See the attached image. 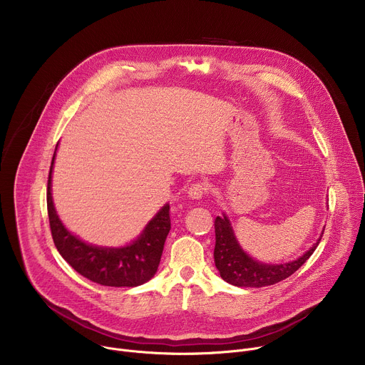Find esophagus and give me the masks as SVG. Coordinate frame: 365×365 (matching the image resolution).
<instances>
[{"mask_svg": "<svg viewBox=\"0 0 365 365\" xmlns=\"http://www.w3.org/2000/svg\"><path fill=\"white\" fill-rule=\"evenodd\" d=\"M206 193V186L203 183H193L189 189H187V196L190 199H202Z\"/></svg>", "mask_w": 365, "mask_h": 365, "instance_id": "34e87169", "label": "esophagus"}]
</instances>
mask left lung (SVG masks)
Listing matches in <instances>:
<instances>
[{"label": "left lung", "instance_id": "left-lung-1", "mask_svg": "<svg viewBox=\"0 0 365 365\" xmlns=\"http://www.w3.org/2000/svg\"><path fill=\"white\" fill-rule=\"evenodd\" d=\"M324 231L318 241L312 245L303 255L293 262L283 264H267L250 257L240 245L228 217H217L215 220V266L221 277L237 287H264L276 284L292 276L306 259L314 254Z\"/></svg>", "mask_w": 365, "mask_h": 365}]
</instances>
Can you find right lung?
<instances>
[{
	"label": "right lung",
	"mask_w": 365,
	"mask_h": 365,
	"mask_svg": "<svg viewBox=\"0 0 365 365\" xmlns=\"http://www.w3.org/2000/svg\"><path fill=\"white\" fill-rule=\"evenodd\" d=\"M58 150V145H56ZM51 159L47 180V214L51 237L65 262L81 276L101 286L135 287L148 282L160 264L165 241L170 231V206L166 203L144 227L141 234L124 247L92 245L73 235L61 221L51 197Z\"/></svg>",
	"instance_id": "obj_1"
}]
</instances>
